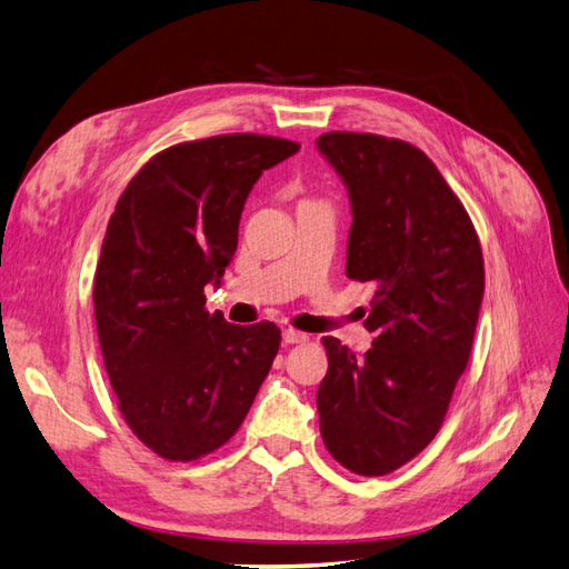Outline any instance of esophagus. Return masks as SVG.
Masks as SVG:
<instances>
[{
  "label": "esophagus",
  "instance_id": "esophagus-1",
  "mask_svg": "<svg viewBox=\"0 0 569 569\" xmlns=\"http://www.w3.org/2000/svg\"><path fill=\"white\" fill-rule=\"evenodd\" d=\"M281 339H283V345H306V341H308L310 337L298 332V329H283Z\"/></svg>",
  "mask_w": 569,
  "mask_h": 569
}]
</instances>
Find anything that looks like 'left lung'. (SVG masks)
I'll list each match as a JSON object with an SVG mask.
<instances>
[{"mask_svg":"<svg viewBox=\"0 0 569 569\" xmlns=\"http://www.w3.org/2000/svg\"><path fill=\"white\" fill-rule=\"evenodd\" d=\"M317 150L351 203L347 276L371 283L361 359L325 337L317 412L327 451L359 475H388L431 443L463 376L485 293L478 232L419 148L371 133H325Z\"/></svg>","mask_w":569,"mask_h":569,"instance_id":"8db88e82","label":"left lung"}]
</instances>
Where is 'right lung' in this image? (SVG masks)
<instances>
[{
    "label": "right lung",
    "instance_id": "right-lung-1",
    "mask_svg": "<svg viewBox=\"0 0 569 569\" xmlns=\"http://www.w3.org/2000/svg\"><path fill=\"white\" fill-rule=\"evenodd\" d=\"M300 144L218 136L174 144L118 198L94 276L103 366L121 415L167 460H196L240 429L281 332L206 310L237 249L249 191Z\"/></svg>",
    "mask_w": 569,
    "mask_h": 569
}]
</instances>
